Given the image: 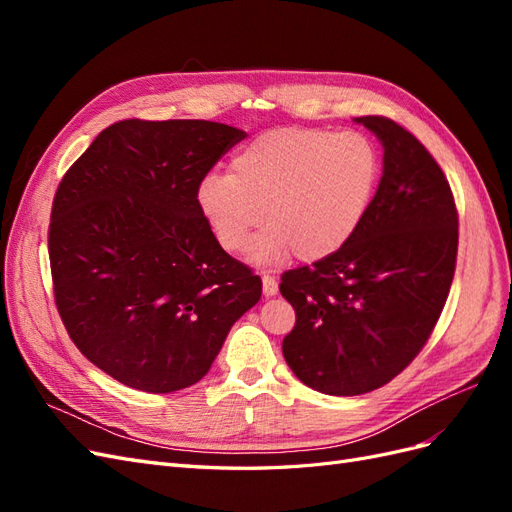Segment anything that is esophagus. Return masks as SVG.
Instances as JSON below:
<instances>
[{"label":"esophagus","mask_w":512,"mask_h":512,"mask_svg":"<svg viewBox=\"0 0 512 512\" xmlns=\"http://www.w3.org/2000/svg\"><path fill=\"white\" fill-rule=\"evenodd\" d=\"M262 292H265V297H275L277 294V280L269 273H262Z\"/></svg>","instance_id":"esophagus-1"}]
</instances>
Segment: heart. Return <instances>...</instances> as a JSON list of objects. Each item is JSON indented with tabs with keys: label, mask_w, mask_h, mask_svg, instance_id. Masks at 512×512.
I'll use <instances>...</instances> for the list:
<instances>
[{
	"label": "heart",
	"mask_w": 512,
	"mask_h": 512,
	"mask_svg": "<svg viewBox=\"0 0 512 512\" xmlns=\"http://www.w3.org/2000/svg\"><path fill=\"white\" fill-rule=\"evenodd\" d=\"M380 153L361 132L280 128L241 147L230 173L200 179L196 205L226 252H241L252 232L262 260L294 252L322 260L356 235L376 196Z\"/></svg>",
	"instance_id": "b5f03b06"
}]
</instances>
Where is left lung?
<instances>
[{
	"instance_id": "8db88e82",
	"label": "left lung",
	"mask_w": 512,
	"mask_h": 512,
	"mask_svg": "<svg viewBox=\"0 0 512 512\" xmlns=\"http://www.w3.org/2000/svg\"><path fill=\"white\" fill-rule=\"evenodd\" d=\"M384 147L382 179L342 250L282 275L297 322L284 359L327 395H363L423 350L453 284L459 218L442 168L389 117H356Z\"/></svg>"
}]
</instances>
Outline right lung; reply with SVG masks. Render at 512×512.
I'll use <instances>...</instances> for the list:
<instances>
[{
	"label": "right lung",
	"instance_id": "right-lung-1",
	"mask_svg": "<svg viewBox=\"0 0 512 512\" xmlns=\"http://www.w3.org/2000/svg\"><path fill=\"white\" fill-rule=\"evenodd\" d=\"M245 132L203 119H123L61 179L49 224L57 312L87 359L121 384L173 393L211 369L262 294L196 205Z\"/></svg>",
	"mask_w": 512,
	"mask_h": 512
}]
</instances>
